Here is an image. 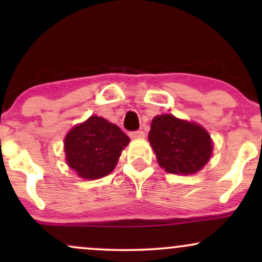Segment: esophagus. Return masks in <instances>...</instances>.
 I'll return each mask as SVG.
<instances>
[{"instance_id": "obj_1", "label": "esophagus", "mask_w": 262, "mask_h": 262, "mask_svg": "<svg viewBox=\"0 0 262 262\" xmlns=\"http://www.w3.org/2000/svg\"><path fill=\"white\" fill-rule=\"evenodd\" d=\"M129 137H130L132 139H143V138L145 137V133H144L143 130H135L130 132V133H129Z\"/></svg>"}]
</instances>
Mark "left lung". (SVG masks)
<instances>
[{"mask_svg":"<svg viewBox=\"0 0 262 262\" xmlns=\"http://www.w3.org/2000/svg\"><path fill=\"white\" fill-rule=\"evenodd\" d=\"M149 141L159 165L176 175L197 172L212 155V140L206 129L171 114H161L152 119Z\"/></svg>","mask_w":262,"mask_h":262,"instance_id":"8db88e82","label":"left lung"}]
</instances>
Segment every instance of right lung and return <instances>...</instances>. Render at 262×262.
I'll list each match as a JSON object with an SVG mask.
<instances>
[{
    "label": "right lung",
    "instance_id": "obj_1",
    "mask_svg": "<svg viewBox=\"0 0 262 262\" xmlns=\"http://www.w3.org/2000/svg\"><path fill=\"white\" fill-rule=\"evenodd\" d=\"M129 137L102 117L91 116L65 138L66 161L82 179L95 180L112 172Z\"/></svg>",
    "mask_w": 262,
    "mask_h": 262
}]
</instances>
